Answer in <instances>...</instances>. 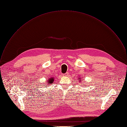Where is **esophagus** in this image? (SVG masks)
<instances>
[{
	"label": "esophagus",
	"instance_id": "34e87169",
	"mask_svg": "<svg viewBox=\"0 0 127 127\" xmlns=\"http://www.w3.org/2000/svg\"><path fill=\"white\" fill-rule=\"evenodd\" d=\"M68 72H66L63 75H64V76H65V77H66V76L68 75Z\"/></svg>",
	"mask_w": 127,
	"mask_h": 127
}]
</instances>
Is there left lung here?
<instances>
[{
	"label": "left lung",
	"mask_w": 127,
	"mask_h": 127,
	"mask_svg": "<svg viewBox=\"0 0 127 127\" xmlns=\"http://www.w3.org/2000/svg\"><path fill=\"white\" fill-rule=\"evenodd\" d=\"M79 81H80V82H82V79H81V78H80H80H79Z\"/></svg>",
	"instance_id": "left-lung-1"
}]
</instances>
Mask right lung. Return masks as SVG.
<instances>
[{
  "label": "right lung",
  "instance_id": "add662e5",
  "mask_svg": "<svg viewBox=\"0 0 127 127\" xmlns=\"http://www.w3.org/2000/svg\"><path fill=\"white\" fill-rule=\"evenodd\" d=\"M47 83H48L47 84H52L54 82V78H49V79H47Z\"/></svg>",
  "mask_w": 127,
  "mask_h": 127
}]
</instances>
